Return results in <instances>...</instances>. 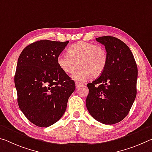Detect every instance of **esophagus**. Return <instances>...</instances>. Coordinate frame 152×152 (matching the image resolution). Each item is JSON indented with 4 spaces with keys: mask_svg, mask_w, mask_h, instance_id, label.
<instances>
[{
    "mask_svg": "<svg viewBox=\"0 0 152 152\" xmlns=\"http://www.w3.org/2000/svg\"><path fill=\"white\" fill-rule=\"evenodd\" d=\"M82 85H83V84L79 83H76V88H78Z\"/></svg>",
    "mask_w": 152,
    "mask_h": 152,
    "instance_id": "1",
    "label": "esophagus"
}]
</instances>
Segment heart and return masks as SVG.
<instances>
[{
    "label": "heart",
    "mask_w": 152,
    "mask_h": 152,
    "mask_svg": "<svg viewBox=\"0 0 152 152\" xmlns=\"http://www.w3.org/2000/svg\"><path fill=\"white\" fill-rule=\"evenodd\" d=\"M68 55L61 54L57 64L64 72L71 74L80 67L72 78L76 81H85L91 76L96 78L104 72L107 64V53L103 47L91 42L80 41L71 45Z\"/></svg>",
    "instance_id": "1"
}]
</instances>
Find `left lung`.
I'll return each mask as SVG.
<instances>
[{"instance_id":"obj_1","label":"left lung","mask_w":152,"mask_h":152,"mask_svg":"<svg viewBox=\"0 0 152 152\" xmlns=\"http://www.w3.org/2000/svg\"><path fill=\"white\" fill-rule=\"evenodd\" d=\"M96 40L105 46L107 64L102 75L87 84L86 105L96 120L114 124L128 115L133 104L138 70L131 50L122 40L108 36Z\"/></svg>"}]
</instances>
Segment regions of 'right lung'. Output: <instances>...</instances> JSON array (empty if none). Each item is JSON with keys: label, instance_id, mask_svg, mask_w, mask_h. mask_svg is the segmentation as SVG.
Returning a JSON list of instances; mask_svg holds the SVG:
<instances>
[{"label": "right lung", "instance_id": "add662e5", "mask_svg": "<svg viewBox=\"0 0 152 152\" xmlns=\"http://www.w3.org/2000/svg\"><path fill=\"white\" fill-rule=\"evenodd\" d=\"M68 42L38 40L27 46L18 58L14 78L18 105L38 126L48 127L58 121L76 88L74 81L57 64Z\"/></svg>", "mask_w": 152, "mask_h": 152}]
</instances>
